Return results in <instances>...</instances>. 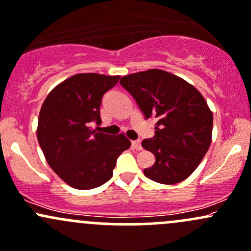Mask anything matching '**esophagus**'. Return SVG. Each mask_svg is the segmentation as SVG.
<instances>
[{
	"label": "esophagus",
	"mask_w": 251,
	"mask_h": 251,
	"mask_svg": "<svg viewBox=\"0 0 251 251\" xmlns=\"http://www.w3.org/2000/svg\"><path fill=\"white\" fill-rule=\"evenodd\" d=\"M131 147L136 151H141L142 150L141 141H140V140H134V141H131Z\"/></svg>",
	"instance_id": "obj_1"
}]
</instances>
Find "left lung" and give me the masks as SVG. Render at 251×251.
<instances>
[{
    "label": "left lung",
    "mask_w": 251,
    "mask_h": 251,
    "mask_svg": "<svg viewBox=\"0 0 251 251\" xmlns=\"http://www.w3.org/2000/svg\"><path fill=\"white\" fill-rule=\"evenodd\" d=\"M120 83L133 96L146 120H157L154 136L142 141V147L155 157L153 166L144 170L145 176L163 184L188 178L212 141L213 114L202 94L160 69L126 75Z\"/></svg>",
    "instance_id": "8db88e82"
}]
</instances>
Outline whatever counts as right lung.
I'll list each match as a JSON object with an SVG mask.
<instances>
[{
    "label": "right lung",
    "mask_w": 251,
    "mask_h": 251,
    "mask_svg": "<svg viewBox=\"0 0 251 251\" xmlns=\"http://www.w3.org/2000/svg\"><path fill=\"white\" fill-rule=\"evenodd\" d=\"M120 76L86 73L76 74L56 86L39 112V146L50 168L76 189L100 187L112 177L116 161L130 141L92 130L100 125L103 96Z\"/></svg>",
    "instance_id": "obj_1"
}]
</instances>
